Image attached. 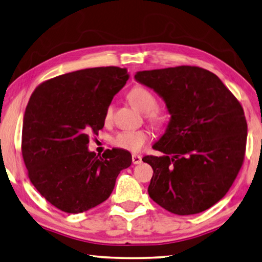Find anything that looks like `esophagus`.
Here are the masks:
<instances>
[{"label": "esophagus", "mask_w": 262, "mask_h": 262, "mask_svg": "<svg viewBox=\"0 0 262 262\" xmlns=\"http://www.w3.org/2000/svg\"><path fill=\"white\" fill-rule=\"evenodd\" d=\"M132 161H133V163H134V165H138V163L142 162V157L138 156V155H133Z\"/></svg>", "instance_id": "34e87169"}]
</instances>
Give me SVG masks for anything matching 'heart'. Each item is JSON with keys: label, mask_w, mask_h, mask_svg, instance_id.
Returning <instances> with one entry per match:
<instances>
[{"label": "heart", "mask_w": 262, "mask_h": 262, "mask_svg": "<svg viewBox=\"0 0 262 262\" xmlns=\"http://www.w3.org/2000/svg\"><path fill=\"white\" fill-rule=\"evenodd\" d=\"M127 99L130 104L138 111L146 114L147 121L156 128L163 129L166 128L169 119L168 116L158 109V99L152 92L144 86L136 85L127 93ZM114 114L112 105H107L104 111V120L109 122ZM150 140L148 133L145 130H122L112 138V144L115 146L129 152H138L146 145Z\"/></svg>", "instance_id": "obj_1"}]
</instances>
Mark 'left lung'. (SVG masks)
<instances>
[{
  "label": "left lung",
  "instance_id": "left-lung-1",
  "mask_svg": "<svg viewBox=\"0 0 262 262\" xmlns=\"http://www.w3.org/2000/svg\"><path fill=\"white\" fill-rule=\"evenodd\" d=\"M135 79L166 101L171 119L146 156L153 169L148 195L179 216L222 200L243 165L248 124L243 107L218 77L195 66L138 71Z\"/></svg>",
  "mask_w": 262,
  "mask_h": 262
}]
</instances>
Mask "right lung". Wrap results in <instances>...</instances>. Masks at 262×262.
<instances>
[{"label":"right lung","mask_w":262,"mask_h":262,"mask_svg":"<svg viewBox=\"0 0 262 262\" xmlns=\"http://www.w3.org/2000/svg\"><path fill=\"white\" fill-rule=\"evenodd\" d=\"M128 80L119 67H96L56 76L36 87L26 106L21 152L28 177L46 201L68 213L99 206L114 191L132 155L120 148L90 152L92 134Z\"/></svg>","instance_id":"1"}]
</instances>
